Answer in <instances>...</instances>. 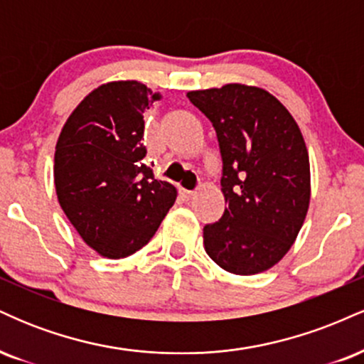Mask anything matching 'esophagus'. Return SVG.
Returning a JSON list of instances; mask_svg holds the SVG:
<instances>
[{"instance_id":"1","label":"esophagus","mask_w":364,"mask_h":364,"mask_svg":"<svg viewBox=\"0 0 364 364\" xmlns=\"http://www.w3.org/2000/svg\"><path fill=\"white\" fill-rule=\"evenodd\" d=\"M179 195H181L183 198H185V200H190L191 196L195 195V191H191V190H185V188H179Z\"/></svg>"}]
</instances>
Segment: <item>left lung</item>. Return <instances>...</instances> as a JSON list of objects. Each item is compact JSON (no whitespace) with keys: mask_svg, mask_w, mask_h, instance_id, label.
Here are the masks:
<instances>
[{"mask_svg":"<svg viewBox=\"0 0 364 364\" xmlns=\"http://www.w3.org/2000/svg\"><path fill=\"white\" fill-rule=\"evenodd\" d=\"M210 119L223 156L228 208L203 246L236 275L269 270L289 252L310 205V159L298 123L267 90L241 83L188 92Z\"/></svg>","mask_w":364,"mask_h":364,"instance_id":"left-lung-1","label":"left lung"}]
</instances>
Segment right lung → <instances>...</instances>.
Listing matches in <instances>:
<instances>
[{
    "mask_svg": "<svg viewBox=\"0 0 364 364\" xmlns=\"http://www.w3.org/2000/svg\"><path fill=\"white\" fill-rule=\"evenodd\" d=\"M161 99L136 80L97 87L66 119L54 152L58 202L82 240L106 258L139 252L176 200L144 164V114Z\"/></svg>",
    "mask_w": 364,
    "mask_h": 364,
    "instance_id": "right-lung-1",
    "label": "right lung"
}]
</instances>
